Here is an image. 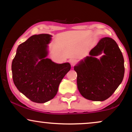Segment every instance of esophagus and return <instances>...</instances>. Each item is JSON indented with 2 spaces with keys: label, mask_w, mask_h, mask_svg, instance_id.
Returning a JSON list of instances; mask_svg holds the SVG:
<instances>
[{
  "label": "esophagus",
  "mask_w": 132,
  "mask_h": 132,
  "mask_svg": "<svg viewBox=\"0 0 132 132\" xmlns=\"http://www.w3.org/2000/svg\"><path fill=\"white\" fill-rule=\"evenodd\" d=\"M77 60H75V59H72V60H70V64L72 66H74L76 64Z\"/></svg>",
  "instance_id": "1"
}]
</instances>
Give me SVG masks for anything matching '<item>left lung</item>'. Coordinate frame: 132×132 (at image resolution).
<instances>
[{"label": "left lung", "instance_id": "obj_1", "mask_svg": "<svg viewBox=\"0 0 132 132\" xmlns=\"http://www.w3.org/2000/svg\"><path fill=\"white\" fill-rule=\"evenodd\" d=\"M102 54L99 59L97 56ZM77 72V85L86 99L104 101L110 97L123 81L124 60L117 44L105 37L74 67Z\"/></svg>", "mask_w": 132, "mask_h": 132}]
</instances>
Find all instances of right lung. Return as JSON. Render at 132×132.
I'll return each instance as SVG.
<instances>
[{
  "instance_id": "right-lung-1",
  "label": "right lung",
  "mask_w": 132,
  "mask_h": 132,
  "mask_svg": "<svg viewBox=\"0 0 132 132\" xmlns=\"http://www.w3.org/2000/svg\"><path fill=\"white\" fill-rule=\"evenodd\" d=\"M51 40L49 34L31 36L18 46L12 63L14 84L34 102L53 99L61 80L71 69L69 63L57 64L46 57Z\"/></svg>"
}]
</instances>
